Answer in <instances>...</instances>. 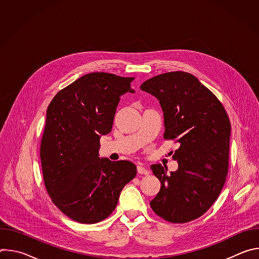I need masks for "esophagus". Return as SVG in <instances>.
<instances>
[{
    "mask_svg": "<svg viewBox=\"0 0 259 259\" xmlns=\"http://www.w3.org/2000/svg\"><path fill=\"white\" fill-rule=\"evenodd\" d=\"M137 172L139 173V174H144V175H147L149 174L150 172H149V170H147L144 166H142V165H137Z\"/></svg>",
    "mask_w": 259,
    "mask_h": 259,
    "instance_id": "1",
    "label": "esophagus"
}]
</instances>
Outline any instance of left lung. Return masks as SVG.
Returning <instances> with one entry per match:
<instances>
[{
	"label": "left lung",
	"mask_w": 259,
	"mask_h": 259,
	"mask_svg": "<svg viewBox=\"0 0 259 259\" xmlns=\"http://www.w3.org/2000/svg\"><path fill=\"white\" fill-rule=\"evenodd\" d=\"M140 89L160 102L164 137L179 143L173 155L176 171L167 173L161 164L151 166L161 182L151 207L170 223H189L202 216L224 188L232 130L229 117L217 97L189 72L162 73Z\"/></svg>",
	"instance_id": "8db88e82"
}]
</instances>
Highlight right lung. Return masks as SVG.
<instances>
[{"mask_svg":"<svg viewBox=\"0 0 259 259\" xmlns=\"http://www.w3.org/2000/svg\"><path fill=\"white\" fill-rule=\"evenodd\" d=\"M91 72L59 91L47 108L40 157L46 190L57 208L81 224H96L117 207L137 172L129 161L99 158L100 137L112 131L120 97L131 82Z\"/></svg>","mask_w":259,"mask_h":259,"instance_id":"right-lung-1","label":"right lung"}]
</instances>
